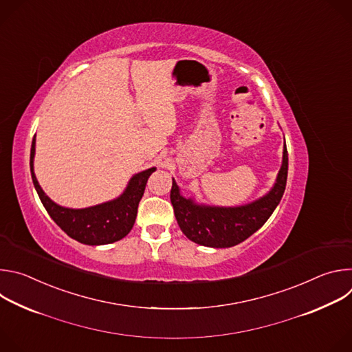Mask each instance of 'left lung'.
Instances as JSON below:
<instances>
[{
	"label": "left lung",
	"mask_w": 352,
	"mask_h": 352,
	"mask_svg": "<svg viewBox=\"0 0 352 352\" xmlns=\"http://www.w3.org/2000/svg\"><path fill=\"white\" fill-rule=\"evenodd\" d=\"M288 174V152L284 146L283 166L272 190L239 208L199 206L192 199L179 195L177 182L173 179L170 193L174 214L181 231L193 242L212 248H230L256 232L272 216L285 190Z\"/></svg>",
	"instance_id": "8db88e82"
}]
</instances>
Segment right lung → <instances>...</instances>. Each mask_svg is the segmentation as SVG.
<instances>
[{
	"instance_id": "obj_1",
	"label": "right lung",
	"mask_w": 352,
	"mask_h": 352,
	"mask_svg": "<svg viewBox=\"0 0 352 352\" xmlns=\"http://www.w3.org/2000/svg\"><path fill=\"white\" fill-rule=\"evenodd\" d=\"M36 135L30 148V173L33 185L43 206L57 226L71 238L86 245H104L122 239L132 230L138 214V206L143 196L147 178L156 168H148L133 175L125 192L111 202L87 209H68L58 206L40 188L33 173Z\"/></svg>"
}]
</instances>
